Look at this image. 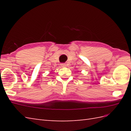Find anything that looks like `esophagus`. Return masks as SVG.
Here are the masks:
<instances>
[{
  "label": "esophagus",
  "mask_w": 131,
  "mask_h": 131,
  "mask_svg": "<svg viewBox=\"0 0 131 131\" xmlns=\"http://www.w3.org/2000/svg\"><path fill=\"white\" fill-rule=\"evenodd\" d=\"M61 66H62V67H64V66H66V64L64 63H61Z\"/></svg>",
  "instance_id": "obj_1"
}]
</instances>
